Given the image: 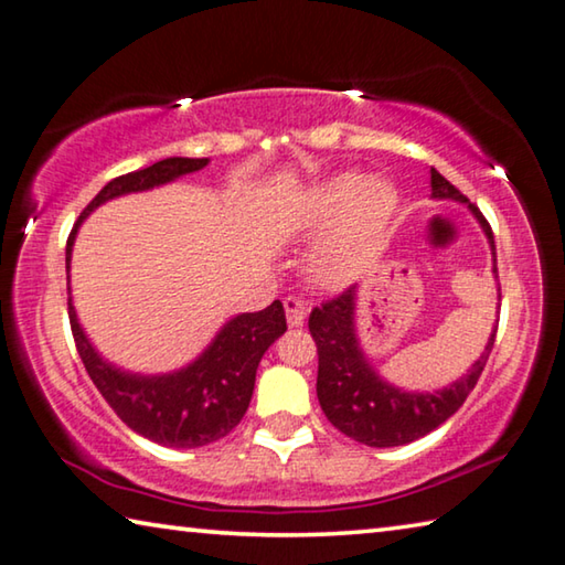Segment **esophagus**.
Wrapping results in <instances>:
<instances>
[{
	"label": "esophagus",
	"mask_w": 565,
	"mask_h": 565,
	"mask_svg": "<svg viewBox=\"0 0 565 565\" xmlns=\"http://www.w3.org/2000/svg\"><path fill=\"white\" fill-rule=\"evenodd\" d=\"M284 309H286V321H289V327H301L303 321H307L309 315V303L299 299V297H289L284 301Z\"/></svg>",
	"instance_id": "34e87169"
}]
</instances>
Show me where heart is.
<instances>
[{
  "label": "heart",
  "instance_id": "heart-1",
  "mask_svg": "<svg viewBox=\"0 0 565 565\" xmlns=\"http://www.w3.org/2000/svg\"><path fill=\"white\" fill-rule=\"evenodd\" d=\"M397 205L395 185L356 170L329 175L311 188L301 226L309 234H324L311 254V276L331 289L354 281L377 254Z\"/></svg>",
  "mask_w": 565,
  "mask_h": 565
}]
</instances>
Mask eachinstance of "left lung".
<instances>
[{
    "label": "left lung",
    "mask_w": 565,
    "mask_h": 565,
    "mask_svg": "<svg viewBox=\"0 0 565 565\" xmlns=\"http://www.w3.org/2000/svg\"><path fill=\"white\" fill-rule=\"evenodd\" d=\"M433 199H450L468 203L480 228L486 231L490 250L495 254V241L482 213L455 188L447 178L429 168ZM495 262V258H492ZM498 279V266H492ZM356 286H349L342 297L321 303L309 317V331L317 342L319 374L317 397L324 415L339 433L370 447H397L415 443L462 407V402L476 387L495 342L498 321L482 354L460 380L435 392H407L380 377L366 360L356 337Z\"/></svg>",
    "instance_id": "8db88e82"
}]
</instances>
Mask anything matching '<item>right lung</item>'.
<instances>
[{"mask_svg": "<svg viewBox=\"0 0 565 565\" xmlns=\"http://www.w3.org/2000/svg\"><path fill=\"white\" fill-rule=\"evenodd\" d=\"M205 166H209V158H166L107 183L89 201L67 238V274L79 223L97 205L128 193L153 191L158 185L173 183L175 178L195 173ZM67 309L79 360H83L89 380L100 390L107 405L115 409V415L132 433L158 445L181 447V450L216 443L241 423V417L248 409L250 395H254L258 362H262L266 349L286 331L281 301H274L262 311H246V315L228 319L211 339V344L181 370L140 374L120 370L97 352L85 329L79 327L73 297L67 299Z\"/></svg>", "mask_w": 565, "mask_h": 565, "instance_id": "add662e5", "label": "right lung"}]
</instances>
